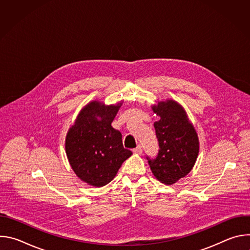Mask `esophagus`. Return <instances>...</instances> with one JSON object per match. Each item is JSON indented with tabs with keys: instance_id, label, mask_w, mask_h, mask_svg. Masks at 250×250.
<instances>
[{
	"instance_id": "34e87169",
	"label": "esophagus",
	"mask_w": 250,
	"mask_h": 250,
	"mask_svg": "<svg viewBox=\"0 0 250 250\" xmlns=\"http://www.w3.org/2000/svg\"><path fill=\"white\" fill-rule=\"evenodd\" d=\"M132 152L135 154H141L142 153V148L140 146H137L135 148L132 149Z\"/></svg>"
}]
</instances>
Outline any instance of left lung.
<instances>
[{"instance_id":"1","label":"left lung","mask_w":250,"mask_h":250,"mask_svg":"<svg viewBox=\"0 0 250 250\" xmlns=\"http://www.w3.org/2000/svg\"><path fill=\"white\" fill-rule=\"evenodd\" d=\"M152 111L159 117L154 123L159 150L155 158H146L156 179L172 185L194 167L199 153L198 134L177 102H158L152 105Z\"/></svg>"}]
</instances>
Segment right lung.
Wrapping results in <instances>:
<instances>
[{"label":"right lung","instance_id":"add662e5","mask_svg":"<svg viewBox=\"0 0 250 250\" xmlns=\"http://www.w3.org/2000/svg\"><path fill=\"white\" fill-rule=\"evenodd\" d=\"M122 104L90 102L66 135L65 150L71 167L82 181L94 187L110 183L132 154L124 147L122 133L112 126Z\"/></svg>","mask_w":250,"mask_h":250}]
</instances>
